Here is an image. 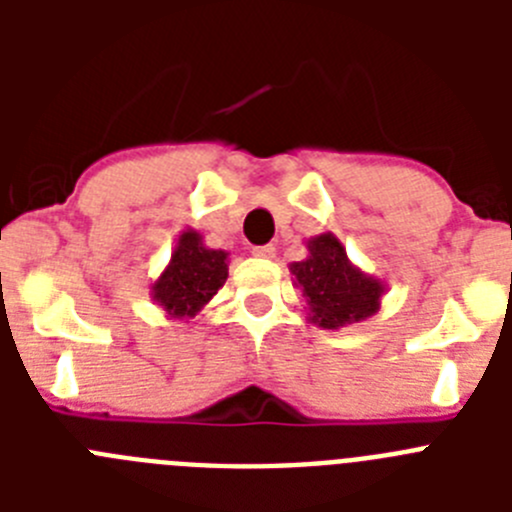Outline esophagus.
<instances>
[{
  "mask_svg": "<svg viewBox=\"0 0 512 512\" xmlns=\"http://www.w3.org/2000/svg\"><path fill=\"white\" fill-rule=\"evenodd\" d=\"M251 253H253V256H259V259H274L277 248L271 246V243H266V246H256Z\"/></svg>",
  "mask_w": 512,
  "mask_h": 512,
  "instance_id": "34e87169",
  "label": "esophagus"
}]
</instances>
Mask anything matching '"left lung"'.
Returning <instances> with one entry per match:
<instances>
[{"label": "left lung", "mask_w": 512, "mask_h": 512, "mask_svg": "<svg viewBox=\"0 0 512 512\" xmlns=\"http://www.w3.org/2000/svg\"><path fill=\"white\" fill-rule=\"evenodd\" d=\"M307 256L292 261L289 271L307 302V320L325 330L372 318L382 307L387 284L366 274L348 259L346 246L333 233L312 235Z\"/></svg>", "instance_id": "1"}]
</instances>
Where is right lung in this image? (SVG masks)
I'll return each mask as SVG.
<instances>
[{
	"mask_svg": "<svg viewBox=\"0 0 512 512\" xmlns=\"http://www.w3.org/2000/svg\"><path fill=\"white\" fill-rule=\"evenodd\" d=\"M230 253L205 246L200 230L184 228L166 269L151 282V300L169 320H192L228 279Z\"/></svg>",
	"mask_w": 512,
	"mask_h": 512,
	"instance_id": "obj_1",
	"label": "right lung"
}]
</instances>
